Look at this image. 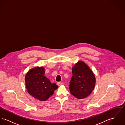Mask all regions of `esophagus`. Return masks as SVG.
<instances>
[{"label":"esophagus","instance_id":"1","mask_svg":"<svg viewBox=\"0 0 125 125\" xmlns=\"http://www.w3.org/2000/svg\"><path fill=\"white\" fill-rule=\"evenodd\" d=\"M62 84V82H58V83H57V85H58V86H61Z\"/></svg>","mask_w":125,"mask_h":125}]
</instances>
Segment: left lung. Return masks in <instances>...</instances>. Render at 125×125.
Returning <instances> with one entry per match:
<instances>
[{"mask_svg": "<svg viewBox=\"0 0 125 125\" xmlns=\"http://www.w3.org/2000/svg\"><path fill=\"white\" fill-rule=\"evenodd\" d=\"M72 73L69 87L71 93L78 99L86 97L95 86V78L94 73L82 61H79L72 68Z\"/></svg>", "mask_w": 125, "mask_h": 125, "instance_id": "left-lung-1", "label": "left lung"}]
</instances>
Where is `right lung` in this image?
Listing matches in <instances>:
<instances>
[{
	"mask_svg": "<svg viewBox=\"0 0 125 125\" xmlns=\"http://www.w3.org/2000/svg\"><path fill=\"white\" fill-rule=\"evenodd\" d=\"M44 68L37 67L31 69L25 76V83L28 93L35 98L46 101L52 95L58 86L52 83L44 76Z\"/></svg>",
	"mask_w": 125,
	"mask_h": 125,
	"instance_id": "add662e5",
	"label": "right lung"
}]
</instances>
